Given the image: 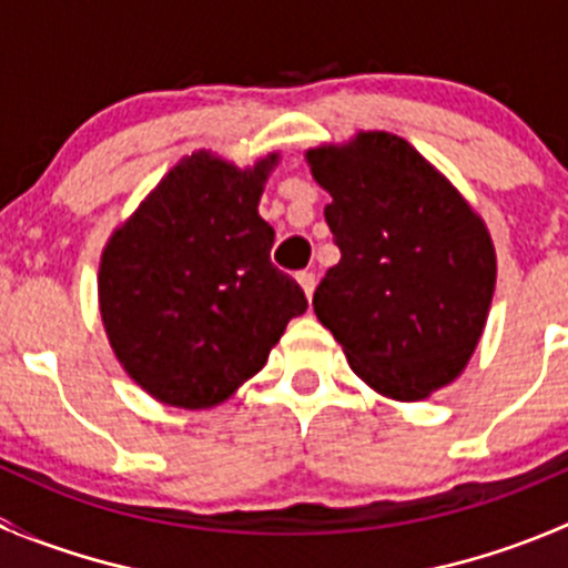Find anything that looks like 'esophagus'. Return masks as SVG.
Returning <instances> with one entry per match:
<instances>
[{
  "mask_svg": "<svg viewBox=\"0 0 568 568\" xmlns=\"http://www.w3.org/2000/svg\"><path fill=\"white\" fill-rule=\"evenodd\" d=\"M296 283H300V288L305 291V296H307V300H311L313 288H316V274H313V272H300V274H296Z\"/></svg>",
  "mask_w": 568,
  "mask_h": 568,
  "instance_id": "obj_1",
  "label": "esophagus"
}]
</instances>
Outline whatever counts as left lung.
I'll return each instance as SVG.
<instances>
[{
    "instance_id": "1",
    "label": "left lung",
    "mask_w": 568,
    "mask_h": 568,
    "mask_svg": "<svg viewBox=\"0 0 568 568\" xmlns=\"http://www.w3.org/2000/svg\"><path fill=\"white\" fill-rule=\"evenodd\" d=\"M341 261L313 294L352 372L396 402L427 399L469 366L497 285L480 213L405 138L361 130L305 152Z\"/></svg>"
}]
</instances>
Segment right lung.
Returning <instances> with one entry per match:
<instances>
[{"label":"right lung","mask_w":568,"mask_h":568,"mask_svg":"<svg viewBox=\"0 0 568 568\" xmlns=\"http://www.w3.org/2000/svg\"><path fill=\"white\" fill-rule=\"evenodd\" d=\"M280 152L235 166L185 155L108 239L99 313L121 368L152 399L185 410L222 405L268 361L300 285L272 266L261 205Z\"/></svg>","instance_id":"1"}]
</instances>
